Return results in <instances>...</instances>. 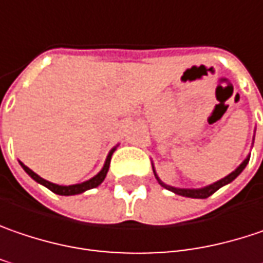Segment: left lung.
I'll return each instance as SVG.
<instances>
[{"instance_id":"1","label":"left lung","mask_w":263,"mask_h":263,"mask_svg":"<svg viewBox=\"0 0 263 263\" xmlns=\"http://www.w3.org/2000/svg\"><path fill=\"white\" fill-rule=\"evenodd\" d=\"M249 159H250V158L244 159V162L241 163V165H239L235 171H232L229 176H226L224 178L219 180V181H216V183H213V184H210V186L201 187V189H177V187L168 186V184L162 183V181L159 180V177L156 176V173H155V168H153V173H155V177H156V180L159 181V184H161V186H163L165 189H168V191H171V192L177 193V195H181V196H187V198H201V199H204V198H209V196H211V195L216 192V191H219L222 186L228 184V183H231L232 180H235V178L238 177L239 174H241V171H242V170L246 168V165L249 163Z\"/></svg>"}]
</instances>
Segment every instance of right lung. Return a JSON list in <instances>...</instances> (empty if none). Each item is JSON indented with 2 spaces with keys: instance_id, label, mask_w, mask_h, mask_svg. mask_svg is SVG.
Listing matches in <instances>:
<instances>
[{
  "instance_id": "obj_1",
  "label": "right lung",
  "mask_w": 263,
  "mask_h": 263,
  "mask_svg": "<svg viewBox=\"0 0 263 263\" xmlns=\"http://www.w3.org/2000/svg\"><path fill=\"white\" fill-rule=\"evenodd\" d=\"M113 152H115V148L108 153V156H107V159H105V163H104V166H102V170H101L100 173L95 176L93 178H90V180H87L85 183H80V184H72V186H59V184H54V183H50V181H47V180H44V178H41L40 176H37L32 170H29L28 166H25L24 163L21 162L22 165V168H24L25 171H26V174L29 176L31 178H34L37 183L40 184H43V186H46L47 189H50L52 192L56 193V195H64V196H70V195H77V193H82L85 192V191H89V189H93V187H97V186H100L101 183L104 181V178L107 176V171H108V166H110V159H111V155H113Z\"/></svg>"
}]
</instances>
